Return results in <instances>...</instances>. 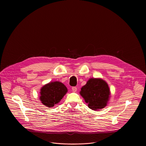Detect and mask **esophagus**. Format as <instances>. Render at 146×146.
Instances as JSON below:
<instances>
[{
    "mask_svg": "<svg viewBox=\"0 0 146 146\" xmlns=\"http://www.w3.org/2000/svg\"><path fill=\"white\" fill-rule=\"evenodd\" d=\"M72 90L73 92H76L77 91V88L75 86H73L72 87Z\"/></svg>",
    "mask_w": 146,
    "mask_h": 146,
    "instance_id": "esophagus-1",
    "label": "esophagus"
}]
</instances>
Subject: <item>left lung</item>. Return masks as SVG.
Wrapping results in <instances>:
<instances>
[{
  "mask_svg": "<svg viewBox=\"0 0 146 146\" xmlns=\"http://www.w3.org/2000/svg\"><path fill=\"white\" fill-rule=\"evenodd\" d=\"M93 110L102 109L106 106L109 100L110 92L108 84L101 79H90L84 85L80 92Z\"/></svg>",
  "mask_w": 146,
  "mask_h": 146,
  "instance_id": "left-lung-1",
  "label": "left lung"
}]
</instances>
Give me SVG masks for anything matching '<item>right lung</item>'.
Masks as SVG:
<instances>
[{
	"label": "right lung",
	"instance_id": "1",
	"mask_svg": "<svg viewBox=\"0 0 146 146\" xmlns=\"http://www.w3.org/2000/svg\"><path fill=\"white\" fill-rule=\"evenodd\" d=\"M67 92V88L62 83H49L41 89L40 99L42 104L48 107H52L60 102Z\"/></svg>",
	"mask_w": 146,
	"mask_h": 146
}]
</instances>
